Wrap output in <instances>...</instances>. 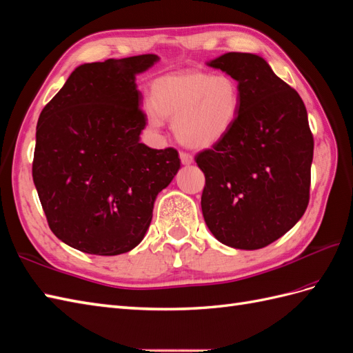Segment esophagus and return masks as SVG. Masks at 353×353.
I'll return each instance as SVG.
<instances>
[{
    "mask_svg": "<svg viewBox=\"0 0 353 353\" xmlns=\"http://www.w3.org/2000/svg\"><path fill=\"white\" fill-rule=\"evenodd\" d=\"M179 159H181V163H183V165H192V163H193V156H192V154H188V152H181V154H179Z\"/></svg>",
    "mask_w": 353,
    "mask_h": 353,
    "instance_id": "esophagus-1",
    "label": "esophagus"
}]
</instances>
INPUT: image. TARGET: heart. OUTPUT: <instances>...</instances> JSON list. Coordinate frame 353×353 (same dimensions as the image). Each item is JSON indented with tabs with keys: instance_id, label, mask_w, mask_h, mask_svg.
<instances>
[{
	"instance_id": "1",
	"label": "heart",
	"mask_w": 353,
	"mask_h": 353,
	"mask_svg": "<svg viewBox=\"0 0 353 353\" xmlns=\"http://www.w3.org/2000/svg\"><path fill=\"white\" fill-rule=\"evenodd\" d=\"M241 100V87L229 74L174 73L151 83L145 117L152 128H160L165 118H174L179 142L190 148H208L234 128Z\"/></svg>"
}]
</instances>
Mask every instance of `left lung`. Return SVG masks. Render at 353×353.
Returning a JSON list of instances; mask_svg holds the SVG:
<instances>
[{"label":"left lung","mask_w":353,"mask_h":353,"mask_svg":"<svg viewBox=\"0 0 353 353\" xmlns=\"http://www.w3.org/2000/svg\"><path fill=\"white\" fill-rule=\"evenodd\" d=\"M208 65L235 77L243 100L229 134L194 157L205 175L202 214L220 243L257 250L307 210L314 148L307 110L259 55L229 52Z\"/></svg>","instance_id":"left-lung-1"}]
</instances>
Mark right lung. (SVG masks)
Masks as SVG:
<instances>
[{"label":"right lung","instance_id":"obj_1","mask_svg":"<svg viewBox=\"0 0 353 353\" xmlns=\"http://www.w3.org/2000/svg\"><path fill=\"white\" fill-rule=\"evenodd\" d=\"M157 61L147 54L76 67L39 117L34 185L50 230L76 250L130 252L181 165L175 148L139 141L147 118L136 74Z\"/></svg>","mask_w":353,"mask_h":353}]
</instances>
